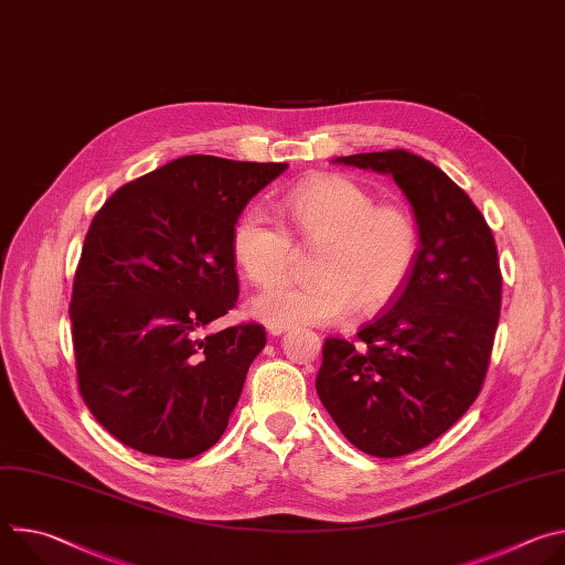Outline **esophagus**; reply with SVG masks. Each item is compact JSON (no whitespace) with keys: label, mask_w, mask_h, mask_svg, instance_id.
<instances>
[{"label":"esophagus","mask_w":565,"mask_h":565,"mask_svg":"<svg viewBox=\"0 0 565 565\" xmlns=\"http://www.w3.org/2000/svg\"><path fill=\"white\" fill-rule=\"evenodd\" d=\"M268 333H270L273 338H279V335L286 333V329H284V327H268Z\"/></svg>","instance_id":"obj_1"}]
</instances>
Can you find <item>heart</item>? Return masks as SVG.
Here are the masks:
<instances>
[{
  "instance_id": "b5f03b06",
  "label": "heart",
  "mask_w": 565,
  "mask_h": 565,
  "mask_svg": "<svg viewBox=\"0 0 565 565\" xmlns=\"http://www.w3.org/2000/svg\"><path fill=\"white\" fill-rule=\"evenodd\" d=\"M358 181L319 174L295 185L281 207L303 244L319 246L312 284H279L255 299L268 327H324L355 310L386 306L420 255L414 214L380 203ZM236 266L257 286L286 277L295 259L290 232L266 210L248 207L232 227Z\"/></svg>"
}]
</instances>
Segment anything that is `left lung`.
<instances>
[{"mask_svg": "<svg viewBox=\"0 0 565 565\" xmlns=\"http://www.w3.org/2000/svg\"><path fill=\"white\" fill-rule=\"evenodd\" d=\"M335 163L393 177L420 230L405 288L355 344L324 342L315 380L321 405L360 451L397 458L443 436L480 393L501 312L499 253L486 216L423 156L388 149Z\"/></svg>", "mask_w": 565, "mask_h": 565, "instance_id": "left-lung-1", "label": "left lung"}]
</instances>
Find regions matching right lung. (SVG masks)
<instances>
[{"label":"right lung","mask_w":565,"mask_h":565,"mask_svg":"<svg viewBox=\"0 0 565 565\" xmlns=\"http://www.w3.org/2000/svg\"><path fill=\"white\" fill-rule=\"evenodd\" d=\"M286 168L183 156L94 216L68 317L79 395L122 445L181 460L223 436L266 331H201L238 299L234 221Z\"/></svg>","instance_id":"1"}]
</instances>
